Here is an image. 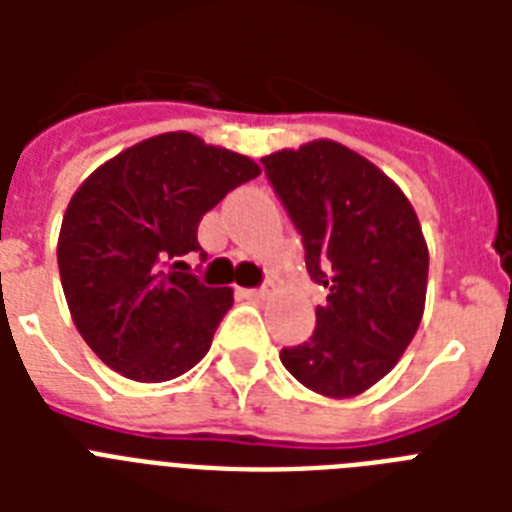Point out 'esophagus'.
Returning a JSON list of instances; mask_svg holds the SVG:
<instances>
[{
  "label": "esophagus",
  "mask_w": 512,
  "mask_h": 512,
  "mask_svg": "<svg viewBox=\"0 0 512 512\" xmlns=\"http://www.w3.org/2000/svg\"><path fill=\"white\" fill-rule=\"evenodd\" d=\"M241 295L249 297V300H257V297L265 295V287H255V289H241Z\"/></svg>",
  "instance_id": "34e87169"
}]
</instances>
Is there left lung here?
Returning a JSON list of instances; mask_svg holds the SVG:
<instances>
[{
	"label": "left lung",
	"mask_w": 512,
	"mask_h": 512,
	"mask_svg": "<svg viewBox=\"0 0 512 512\" xmlns=\"http://www.w3.org/2000/svg\"><path fill=\"white\" fill-rule=\"evenodd\" d=\"M265 175L303 236L305 268L327 289L316 329L281 364L305 388L350 398L396 366L420 327L428 244L401 188L335 140L263 159Z\"/></svg>",
	"instance_id": "8db88e82"
}]
</instances>
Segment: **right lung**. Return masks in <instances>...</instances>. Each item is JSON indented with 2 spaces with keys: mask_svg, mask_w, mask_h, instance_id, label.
I'll list each match as a JSON object with an SVG mask.
<instances>
[{
  "mask_svg": "<svg viewBox=\"0 0 512 512\" xmlns=\"http://www.w3.org/2000/svg\"><path fill=\"white\" fill-rule=\"evenodd\" d=\"M257 175L249 156L167 132L79 185L60 225L58 268L76 329L103 364L164 382L207 356L233 292L201 284L185 255L207 260L201 217Z\"/></svg>",
  "mask_w": 512,
  "mask_h": 512,
  "instance_id": "right-lung-1",
  "label": "right lung"
}]
</instances>
